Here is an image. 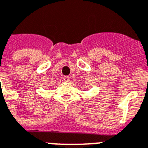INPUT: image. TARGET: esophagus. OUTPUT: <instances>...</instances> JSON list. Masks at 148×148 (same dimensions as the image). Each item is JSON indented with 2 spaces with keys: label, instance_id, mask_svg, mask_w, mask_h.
Returning <instances> with one entry per match:
<instances>
[{
  "label": "esophagus",
  "instance_id": "obj_1",
  "mask_svg": "<svg viewBox=\"0 0 148 148\" xmlns=\"http://www.w3.org/2000/svg\"><path fill=\"white\" fill-rule=\"evenodd\" d=\"M69 80H70V77H69V76H64V77H63V81L66 82H69Z\"/></svg>",
  "mask_w": 148,
  "mask_h": 148
}]
</instances>
